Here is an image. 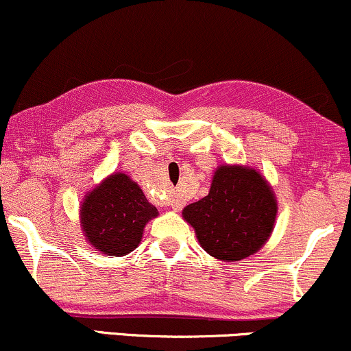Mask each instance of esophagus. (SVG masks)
Returning <instances> with one entry per match:
<instances>
[{"instance_id": "obj_1", "label": "esophagus", "mask_w": 351, "mask_h": 351, "mask_svg": "<svg viewBox=\"0 0 351 351\" xmlns=\"http://www.w3.org/2000/svg\"><path fill=\"white\" fill-rule=\"evenodd\" d=\"M170 204H171V208L175 209V211H180V209L184 206V199L180 198L178 195H173L170 198Z\"/></svg>"}]
</instances>
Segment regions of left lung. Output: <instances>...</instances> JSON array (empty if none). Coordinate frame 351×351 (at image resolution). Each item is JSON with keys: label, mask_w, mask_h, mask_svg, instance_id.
Wrapping results in <instances>:
<instances>
[{"label": "left lung", "mask_w": 351, "mask_h": 351, "mask_svg": "<svg viewBox=\"0 0 351 351\" xmlns=\"http://www.w3.org/2000/svg\"><path fill=\"white\" fill-rule=\"evenodd\" d=\"M277 216L272 188L254 168L221 165L208 196L183 209L201 247L224 263L245 259L271 236Z\"/></svg>", "instance_id": "left-lung-1"}]
</instances>
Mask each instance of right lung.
Wrapping results in <instances>:
<instances>
[{
  "instance_id": "1",
  "label": "right lung",
  "mask_w": 351,
  "mask_h": 351,
  "mask_svg": "<svg viewBox=\"0 0 351 351\" xmlns=\"http://www.w3.org/2000/svg\"><path fill=\"white\" fill-rule=\"evenodd\" d=\"M158 216L142 188L125 173H112L84 196L80 226L92 247L107 256H125L136 249L145 224Z\"/></svg>"
}]
</instances>
